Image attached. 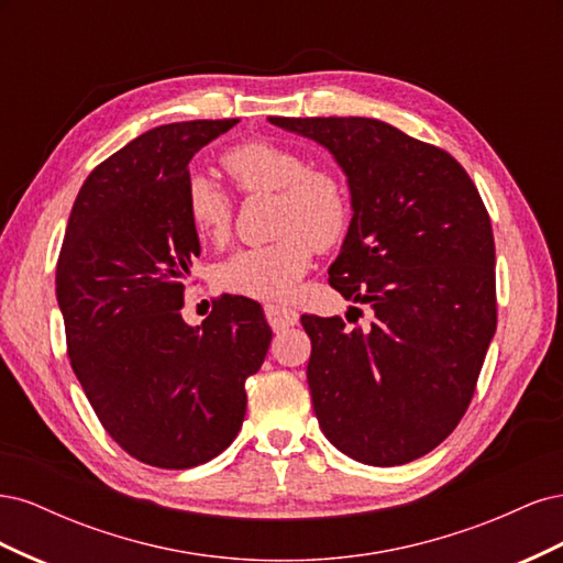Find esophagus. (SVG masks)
Returning <instances> with one entry per match:
<instances>
[{
    "instance_id": "obj_1",
    "label": "esophagus",
    "mask_w": 563,
    "mask_h": 563,
    "mask_svg": "<svg viewBox=\"0 0 563 563\" xmlns=\"http://www.w3.org/2000/svg\"><path fill=\"white\" fill-rule=\"evenodd\" d=\"M263 310H265V317H267V321H269V327L275 329V331H284V329H288V327H296L298 319H300L296 310L282 308V305L267 302Z\"/></svg>"
}]
</instances>
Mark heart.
Here are the masks:
<instances>
[{"label": "heart", "instance_id": "heart-1", "mask_svg": "<svg viewBox=\"0 0 563 563\" xmlns=\"http://www.w3.org/2000/svg\"><path fill=\"white\" fill-rule=\"evenodd\" d=\"M220 166L242 195L277 192L275 244L232 253L216 269V282L230 294L282 300L308 272L312 251L331 249L350 225V195L345 183L329 168L308 166L294 147L272 141H249L230 147ZM185 207L201 242L220 244L232 228V199L213 180L195 176L187 183Z\"/></svg>", "mask_w": 563, "mask_h": 563}]
</instances>
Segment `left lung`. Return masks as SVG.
Here are the masks:
<instances>
[{"label": "left lung", "mask_w": 563, "mask_h": 563, "mask_svg": "<svg viewBox=\"0 0 563 563\" xmlns=\"http://www.w3.org/2000/svg\"><path fill=\"white\" fill-rule=\"evenodd\" d=\"M329 147L352 223L329 284L371 327L302 314L321 432L391 467L430 453L465 416L496 333V244L472 178L446 150L366 117H269Z\"/></svg>", "instance_id": "1"}]
</instances>
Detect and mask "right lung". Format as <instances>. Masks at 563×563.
Instances as JSON below:
<instances>
[{"label": "right lung", "instance_id": "right-lung-1", "mask_svg": "<svg viewBox=\"0 0 563 563\" xmlns=\"http://www.w3.org/2000/svg\"><path fill=\"white\" fill-rule=\"evenodd\" d=\"M240 119L164 124L84 180L56 267L67 356L106 432L129 455L187 470L223 453L272 331L258 302L220 296L192 329L185 279L199 255L187 218L190 159Z\"/></svg>", "mask_w": 563, "mask_h": 563}]
</instances>
